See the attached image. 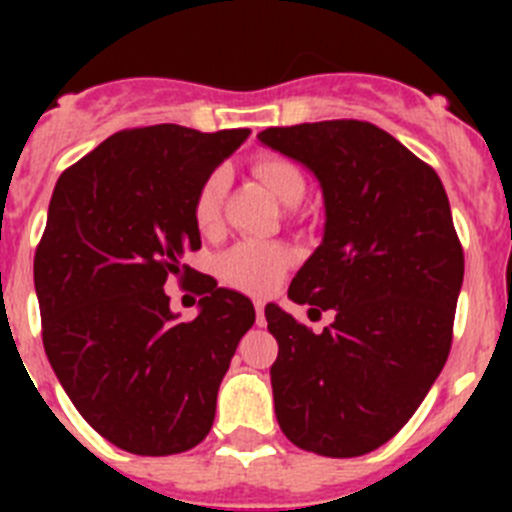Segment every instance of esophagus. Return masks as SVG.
<instances>
[{
	"mask_svg": "<svg viewBox=\"0 0 512 512\" xmlns=\"http://www.w3.org/2000/svg\"><path fill=\"white\" fill-rule=\"evenodd\" d=\"M253 307H256V323L264 325L266 323V318H264V302H256V305H253Z\"/></svg>",
	"mask_w": 512,
	"mask_h": 512,
	"instance_id": "obj_1",
	"label": "esophagus"
}]
</instances>
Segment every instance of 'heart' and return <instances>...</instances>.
Returning a JSON list of instances; mask_svg holds the SVG:
<instances>
[{
  "label": "heart",
  "mask_w": 512,
  "mask_h": 512,
  "mask_svg": "<svg viewBox=\"0 0 512 512\" xmlns=\"http://www.w3.org/2000/svg\"><path fill=\"white\" fill-rule=\"evenodd\" d=\"M253 174L259 176L266 189L284 205H297L307 192L305 174L300 171V166L295 161H289V158L277 156V153H264V156L256 158L253 161ZM225 189H228V171L225 169L210 171L197 187L192 215L202 233H210L220 223ZM287 266V248L274 246V243L243 241L217 259V274L230 287L253 292V295H264L271 287H277Z\"/></svg>",
  "instance_id": "obj_1"
}]
</instances>
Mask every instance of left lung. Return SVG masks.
Masks as SVG:
<instances>
[{"label": "left lung", "mask_w": 512, "mask_h": 512, "mask_svg": "<svg viewBox=\"0 0 512 512\" xmlns=\"http://www.w3.org/2000/svg\"><path fill=\"white\" fill-rule=\"evenodd\" d=\"M259 140L320 182L323 243L289 300L310 307V320L333 312L312 333L266 305L279 428L312 454H369L413 418L449 359L464 282L449 197L431 166L372 122H302Z\"/></svg>", "instance_id": "8db88e82"}]
</instances>
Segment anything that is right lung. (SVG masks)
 <instances>
[{"label":"right lung","mask_w":512,"mask_h":512,"mask_svg":"<svg viewBox=\"0 0 512 512\" xmlns=\"http://www.w3.org/2000/svg\"><path fill=\"white\" fill-rule=\"evenodd\" d=\"M251 130H120L58 176L35 251L43 346L99 436L140 456L192 449L210 433L220 382L256 320L241 292L202 279L197 318L164 284L202 246L192 202Z\"/></svg>","instance_id":"add662e5"}]
</instances>
